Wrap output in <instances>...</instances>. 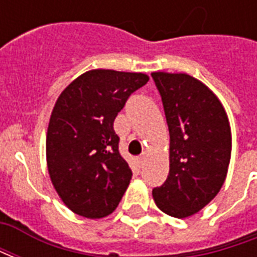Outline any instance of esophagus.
<instances>
[{"label": "esophagus", "instance_id": "obj_1", "mask_svg": "<svg viewBox=\"0 0 257 257\" xmlns=\"http://www.w3.org/2000/svg\"><path fill=\"white\" fill-rule=\"evenodd\" d=\"M145 161H146V154L143 153L142 156L138 157V165H139V168H142L143 165H145Z\"/></svg>", "mask_w": 257, "mask_h": 257}]
</instances>
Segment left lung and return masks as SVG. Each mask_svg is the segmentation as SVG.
<instances>
[{"instance_id": "1", "label": "left lung", "mask_w": 257, "mask_h": 257, "mask_svg": "<svg viewBox=\"0 0 257 257\" xmlns=\"http://www.w3.org/2000/svg\"><path fill=\"white\" fill-rule=\"evenodd\" d=\"M171 136L169 175L153 189L157 206L183 219L209 204L226 180L231 131L220 100L187 74L153 73Z\"/></svg>"}]
</instances>
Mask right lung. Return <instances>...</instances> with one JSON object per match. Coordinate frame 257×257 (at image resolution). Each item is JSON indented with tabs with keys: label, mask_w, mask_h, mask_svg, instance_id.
I'll return each instance as SVG.
<instances>
[{
	"label": "right lung",
	"mask_w": 257,
	"mask_h": 257,
	"mask_svg": "<svg viewBox=\"0 0 257 257\" xmlns=\"http://www.w3.org/2000/svg\"><path fill=\"white\" fill-rule=\"evenodd\" d=\"M147 81L142 73L90 70L59 96L48 126V171L74 213L104 217L128 189L132 171L118 150L114 119Z\"/></svg>",
	"instance_id": "obj_1"
}]
</instances>
